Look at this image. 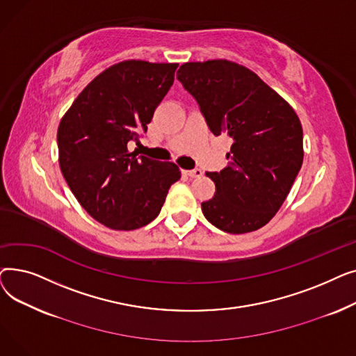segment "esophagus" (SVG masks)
Returning <instances> with one entry per match:
<instances>
[{
	"mask_svg": "<svg viewBox=\"0 0 356 356\" xmlns=\"http://www.w3.org/2000/svg\"><path fill=\"white\" fill-rule=\"evenodd\" d=\"M186 176L191 177V179H195V177H200L202 176V170L200 168H193V170H184L183 172Z\"/></svg>",
	"mask_w": 356,
	"mask_h": 356,
	"instance_id": "obj_1",
	"label": "esophagus"
}]
</instances>
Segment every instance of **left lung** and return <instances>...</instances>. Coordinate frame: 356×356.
I'll return each instance as SVG.
<instances>
[{"label":"left lung","instance_id":"8db88e82","mask_svg":"<svg viewBox=\"0 0 356 356\" xmlns=\"http://www.w3.org/2000/svg\"><path fill=\"white\" fill-rule=\"evenodd\" d=\"M177 79L212 133L232 138L229 164L207 173L216 191L202 203L204 218L228 234L259 229L282 208L300 172V120L254 72L234 62L184 63Z\"/></svg>","mask_w":356,"mask_h":356}]
</instances>
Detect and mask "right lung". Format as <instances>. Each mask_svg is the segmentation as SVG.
<instances>
[{
    "label": "right lung",
    "instance_id": "1",
    "mask_svg": "<svg viewBox=\"0 0 356 356\" xmlns=\"http://www.w3.org/2000/svg\"><path fill=\"white\" fill-rule=\"evenodd\" d=\"M177 63L125 60L104 70L74 99L58 129L59 163L82 208L102 225L138 229L157 218L175 163L128 152L147 133L175 81Z\"/></svg>",
    "mask_w": 356,
    "mask_h": 356
}]
</instances>
